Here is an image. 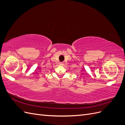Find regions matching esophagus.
Returning <instances> with one entry per match:
<instances>
[{
	"label": "esophagus",
	"instance_id": "34e87169",
	"mask_svg": "<svg viewBox=\"0 0 125 125\" xmlns=\"http://www.w3.org/2000/svg\"><path fill=\"white\" fill-rule=\"evenodd\" d=\"M64 65V63L63 62H60L59 63V65L60 66H63Z\"/></svg>",
	"mask_w": 125,
	"mask_h": 125
}]
</instances>
